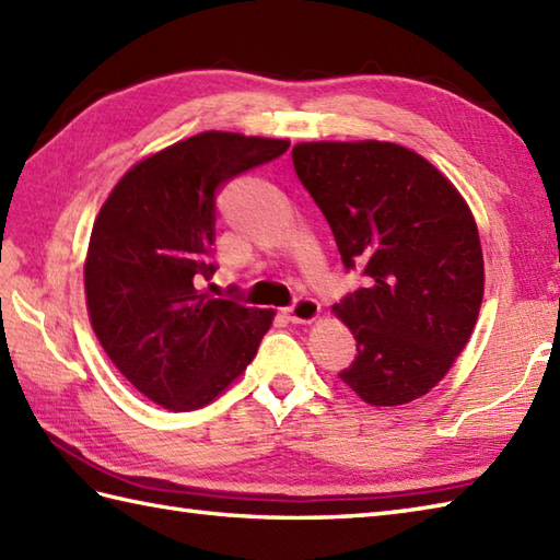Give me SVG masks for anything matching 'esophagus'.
<instances>
[{
  "label": "esophagus",
  "mask_w": 560,
  "mask_h": 560,
  "mask_svg": "<svg viewBox=\"0 0 560 560\" xmlns=\"http://www.w3.org/2000/svg\"><path fill=\"white\" fill-rule=\"evenodd\" d=\"M283 313H287V317L295 325H313L319 317V303L313 299H299Z\"/></svg>",
  "instance_id": "1"
}]
</instances>
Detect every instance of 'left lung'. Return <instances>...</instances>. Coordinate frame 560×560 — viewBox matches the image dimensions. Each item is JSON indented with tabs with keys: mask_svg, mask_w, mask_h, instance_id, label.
<instances>
[{
	"mask_svg": "<svg viewBox=\"0 0 560 560\" xmlns=\"http://www.w3.org/2000/svg\"><path fill=\"white\" fill-rule=\"evenodd\" d=\"M301 183L363 289L331 305L355 339L341 371L371 407L428 395L467 347L483 301V253L467 199L395 141H301Z\"/></svg>",
	"mask_w": 560,
	"mask_h": 560,
	"instance_id": "obj_1",
	"label": "left lung"
}]
</instances>
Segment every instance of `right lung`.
<instances>
[{
  "instance_id": "right-lung-1",
  "label": "right lung",
  "mask_w": 560,
  "mask_h": 560,
  "mask_svg": "<svg viewBox=\"0 0 560 560\" xmlns=\"http://www.w3.org/2000/svg\"><path fill=\"white\" fill-rule=\"evenodd\" d=\"M289 139L195 135L141 159L110 189L93 223L83 291L103 351L147 399L195 411L253 363L273 311L211 299L217 192L281 156Z\"/></svg>"
}]
</instances>
